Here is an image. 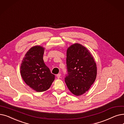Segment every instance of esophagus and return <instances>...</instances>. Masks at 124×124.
<instances>
[{"instance_id": "obj_1", "label": "esophagus", "mask_w": 124, "mask_h": 124, "mask_svg": "<svg viewBox=\"0 0 124 124\" xmlns=\"http://www.w3.org/2000/svg\"><path fill=\"white\" fill-rule=\"evenodd\" d=\"M61 73H58L57 74V77L58 78H61Z\"/></svg>"}]
</instances>
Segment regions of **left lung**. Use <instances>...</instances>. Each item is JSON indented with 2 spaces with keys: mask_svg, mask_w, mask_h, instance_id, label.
Wrapping results in <instances>:
<instances>
[{
  "mask_svg": "<svg viewBox=\"0 0 124 124\" xmlns=\"http://www.w3.org/2000/svg\"><path fill=\"white\" fill-rule=\"evenodd\" d=\"M66 65L65 82L70 91L76 96L88 91L96 78L97 67L87 48L78 44L70 46L67 50Z\"/></svg>",
  "mask_w": 124,
  "mask_h": 124,
  "instance_id": "left-lung-1",
  "label": "left lung"
}]
</instances>
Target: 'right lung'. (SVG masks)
Masks as SVG:
<instances>
[{
  "mask_svg": "<svg viewBox=\"0 0 124 124\" xmlns=\"http://www.w3.org/2000/svg\"><path fill=\"white\" fill-rule=\"evenodd\" d=\"M44 50L39 46L31 47L26 54L20 67L24 81L39 92L49 89L55 77L43 60Z\"/></svg>",
  "mask_w": 124,
  "mask_h": 124,
  "instance_id": "right-lung-1",
  "label": "right lung"
}]
</instances>
